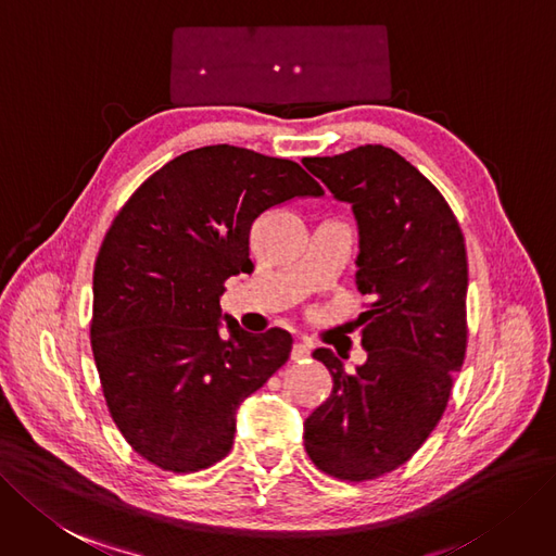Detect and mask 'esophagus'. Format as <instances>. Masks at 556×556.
Returning a JSON list of instances; mask_svg holds the SVG:
<instances>
[{"instance_id":"obj_1","label":"esophagus","mask_w":556,"mask_h":556,"mask_svg":"<svg viewBox=\"0 0 556 556\" xmlns=\"http://www.w3.org/2000/svg\"><path fill=\"white\" fill-rule=\"evenodd\" d=\"M309 355H312V348L306 345V343H295L293 345V351H291V359L293 362H304Z\"/></svg>"}]
</instances>
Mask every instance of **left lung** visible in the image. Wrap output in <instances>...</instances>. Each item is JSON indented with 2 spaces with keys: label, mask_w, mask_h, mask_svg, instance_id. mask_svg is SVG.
Instances as JSON below:
<instances>
[{
  "label": "left lung",
  "mask_w": 556,
  "mask_h": 556,
  "mask_svg": "<svg viewBox=\"0 0 556 556\" xmlns=\"http://www.w3.org/2000/svg\"><path fill=\"white\" fill-rule=\"evenodd\" d=\"M359 231L357 289L366 362L348 374L330 348L327 401L304 419V448L325 475L376 479L403 465L444 413L467 348V252L448 203L396 151L366 143L304 162Z\"/></svg>",
  "instance_id": "obj_1"
}]
</instances>
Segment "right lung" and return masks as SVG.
Segmentation results:
<instances>
[{"instance_id":"add662e5","label":"right lung","mask_w":556,"mask_h":556,"mask_svg":"<svg viewBox=\"0 0 556 556\" xmlns=\"http://www.w3.org/2000/svg\"><path fill=\"white\" fill-rule=\"evenodd\" d=\"M323 194L298 162L215 143L164 164L123 205L93 267L91 348L141 458L188 475L229 454L240 403L289 359L293 337L244 332L222 314L224 281L254 267L263 213Z\"/></svg>"}]
</instances>
